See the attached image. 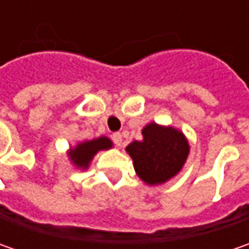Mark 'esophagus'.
Here are the masks:
<instances>
[{
  "label": "esophagus",
  "mask_w": 249,
  "mask_h": 249,
  "mask_svg": "<svg viewBox=\"0 0 249 249\" xmlns=\"http://www.w3.org/2000/svg\"><path fill=\"white\" fill-rule=\"evenodd\" d=\"M112 140H113V142H115L118 147H120V145H122V142H123V137H122V134H120V133H113Z\"/></svg>",
  "instance_id": "esophagus-1"
}]
</instances>
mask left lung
Wrapping results in <instances>:
<instances>
[{"mask_svg":"<svg viewBox=\"0 0 249 249\" xmlns=\"http://www.w3.org/2000/svg\"><path fill=\"white\" fill-rule=\"evenodd\" d=\"M141 133L142 140L130 142L126 152L140 180L148 186H160L181 172L190 154L188 140L180 129L155 122Z\"/></svg>","mask_w":249,"mask_h":249,"instance_id":"obj_1","label":"left lung"}]
</instances>
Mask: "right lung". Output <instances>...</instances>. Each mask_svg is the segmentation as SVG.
<instances>
[{
  "label": "right lung",
  "instance_id": "right-lung-1",
  "mask_svg": "<svg viewBox=\"0 0 249 249\" xmlns=\"http://www.w3.org/2000/svg\"><path fill=\"white\" fill-rule=\"evenodd\" d=\"M113 147L112 140L107 136H101L98 139L79 141L76 145H73L66 152L68 158L73 166L80 170H87L90 166L91 160L100 151H108Z\"/></svg>",
  "mask_w": 249,
  "mask_h": 249
}]
</instances>
